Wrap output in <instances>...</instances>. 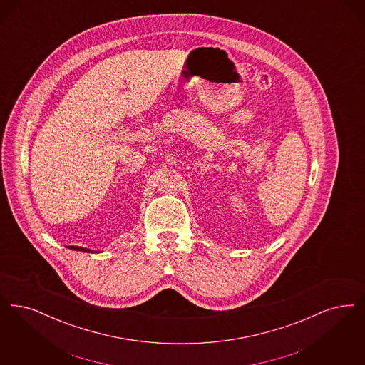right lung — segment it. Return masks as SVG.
Listing matches in <instances>:
<instances>
[{"label":"right lung","instance_id":"add662e5","mask_svg":"<svg viewBox=\"0 0 365 365\" xmlns=\"http://www.w3.org/2000/svg\"><path fill=\"white\" fill-rule=\"evenodd\" d=\"M69 248L76 250V251H83V252H98V251H93V250H89V248L77 247V246H71Z\"/></svg>","mask_w":365,"mask_h":365}]
</instances>
